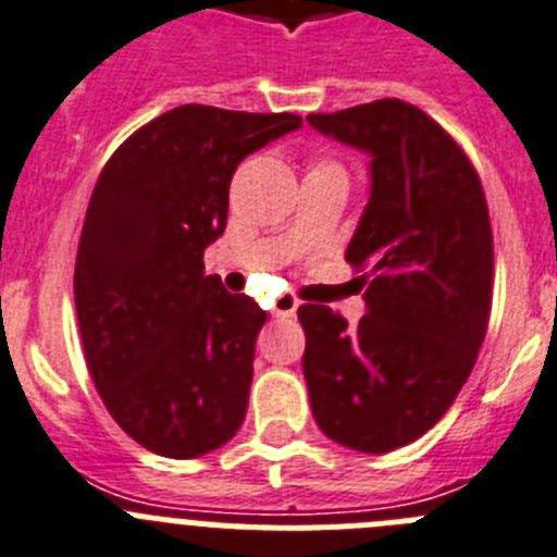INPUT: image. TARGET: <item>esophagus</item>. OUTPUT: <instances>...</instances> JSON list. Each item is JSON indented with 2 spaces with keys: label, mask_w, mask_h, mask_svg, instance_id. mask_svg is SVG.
<instances>
[{
  "label": "esophagus",
  "mask_w": 557,
  "mask_h": 557,
  "mask_svg": "<svg viewBox=\"0 0 557 557\" xmlns=\"http://www.w3.org/2000/svg\"><path fill=\"white\" fill-rule=\"evenodd\" d=\"M299 308V299L290 297V294H283V297H277V302H274V315H294Z\"/></svg>",
  "instance_id": "obj_1"
}]
</instances>
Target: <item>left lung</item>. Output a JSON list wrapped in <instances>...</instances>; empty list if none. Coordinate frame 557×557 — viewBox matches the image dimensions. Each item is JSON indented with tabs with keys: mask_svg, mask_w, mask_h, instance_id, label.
<instances>
[{
	"mask_svg": "<svg viewBox=\"0 0 557 557\" xmlns=\"http://www.w3.org/2000/svg\"><path fill=\"white\" fill-rule=\"evenodd\" d=\"M319 133L372 154V197L347 263L369 313L297 310L310 408L324 435L391 453L428 433L472 374L488 330L494 238L469 154L424 110L377 99L310 113Z\"/></svg>",
	"mask_w": 557,
	"mask_h": 557,
	"instance_id": "8db88e82",
	"label": "left lung"
}]
</instances>
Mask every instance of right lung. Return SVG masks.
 Returning <instances> with one entry per match:
<instances>
[{
  "label": "right lung",
  "mask_w": 557,
  "mask_h": 557,
  "mask_svg": "<svg viewBox=\"0 0 557 557\" xmlns=\"http://www.w3.org/2000/svg\"><path fill=\"white\" fill-rule=\"evenodd\" d=\"M297 127V113L183 104L99 174L74 263L79 338L104 408L149 453L197 458L242 428L267 313L202 258L238 163Z\"/></svg>",
  "instance_id": "right-lung-1"
}]
</instances>
